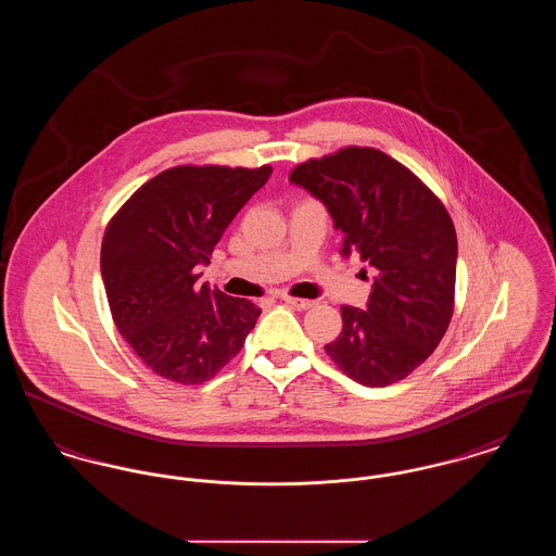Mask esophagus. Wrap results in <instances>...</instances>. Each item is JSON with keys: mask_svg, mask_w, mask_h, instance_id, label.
Segmentation results:
<instances>
[{"mask_svg": "<svg viewBox=\"0 0 556 556\" xmlns=\"http://www.w3.org/2000/svg\"><path fill=\"white\" fill-rule=\"evenodd\" d=\"M281 300L286 302V304H290L293 308H298V311H304V308H311L315 302L313 300H306V298H293V295H288V293H283L281 295Z\"/></svg>", "mask_w": 556, "mask_h": 556, "instance_id": "obj_1", "label": "esophagus"}]
</instances>
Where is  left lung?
<instances>
[{
	"mask_svg": "<svg viewBox=\"0 0 556 556\" xmlns=\"http://www.w3.org/2000/svg\"><path fill=\"white\" fill-rule=\"evenodd\" d=\"M344 233L342 252L377 268L367 311L342 306V333L325 345L350 379L402 381L442 342L454 313L456 231L442 200L402 162L348 146L293 166Z\"/></svg>",
	"mask_w": 556,
	"mask_h": 556,
	"instance_id": "left-lung-1",
	"label": "left lung"
}]
</instances>
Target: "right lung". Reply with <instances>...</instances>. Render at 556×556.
<instances>
[{
  "label": "right lung",
  "mask_w": 556,
  "mask_h": 556,
  "mask_svg": "<svg viewBox=\"0 0 556 556\" xmlns=\"http://www.w3.org/2000/svg\"><path fill=\"white\" fill-rule=\"evenodd\" d=\"M273 168L181 164L152 177L110 218L102 277L118 333L168 381L212 379L254 329L261 308L208 286V263L229 223L265 186Z\"/></svg>",
  "instance_id": "right-lung-1"
}]
</instances>
